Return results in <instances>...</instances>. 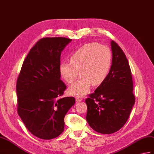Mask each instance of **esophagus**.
<instances>
[{
    "label": "esophagus",
    "mask_w": 154,
    "mask_h": 154,
    "mask_svg": "<svg viewBox=\"0 0 154 154\" xmlns=\"http://www.w3.org/2000/svg\"><path fill=\"white\" fill-rule=\"evenodd\" d=\"M75 100H76L77 102H80V101L83 100V99H82V98L79 97V96H76V97H75Z\"/></svg>",
    "instance_id": "esophagus-1"
}]
</instances>
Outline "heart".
I'll list each match as a JSON object with an SVG mask.
<instances>
[{
  "mask_svg": "<svg viewBox=\"0 0 154 154\" xmlns=\"http://www.w3.org/2000/svg\"><path fill=\"white\" fill-rule=\"evenodd\" d=\"M112 54L109 47L91 42L82 46L70 56V62L63 61L60 73L66 83L75 81L79 73L81 76L69 88L71 94L82 96L89 91L92 85L102 83L111 69Z\"/></svg>",
  "mask_w": 154,
  "mask_h": 154,
  "instance_id": "heart-1",
  "label": "heart"
}]
</instances>
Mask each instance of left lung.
I'll return each mask as SVG.
<instances>
[{"instance_id":"left-lung-1","label":"left lung","mask_w":154,"mask_h":154,"mask_svg":"<svg viewBox=\"0 0 154 154\" xmlns=\"http://www.w3.org/2000/svg\"><path fill=\"white\" fill-rule=\"evenodd\" d=\"M112 63L108 77L86 99L89 125L99 133L109 134L122 128L134 104L131 71L119 46L111 41Z\"/></svg>"}]
</instances>
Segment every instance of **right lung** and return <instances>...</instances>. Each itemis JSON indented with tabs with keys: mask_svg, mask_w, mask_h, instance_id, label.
<instances>
[{
	"mask_svg": "<svg viewBox=\"0 0 154 154\" xmlns=\"http://www.w3.org/2000/svg\"><path fill=\"white\" fill-rule=\"evenodd\" d=\"M72 41L64 37L43 38L25 59L17 78V113L31 134L44 140L58 137L64 117L74 97H62L66 86L60 80V56Z\"/></svg>",
	"mask_w": 154,
	"mask_h": 154,
	"instance_id": "right-lung-1",
	"label": "right lung"
}]
</instances>
